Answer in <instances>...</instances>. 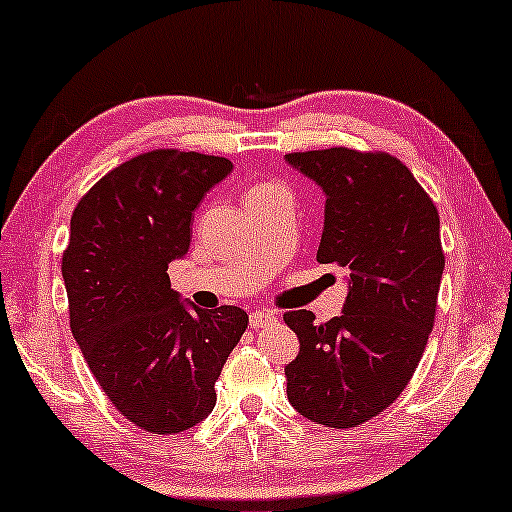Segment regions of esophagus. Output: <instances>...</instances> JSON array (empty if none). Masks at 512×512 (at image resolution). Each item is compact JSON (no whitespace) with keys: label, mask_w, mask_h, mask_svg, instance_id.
Here are the masks:
<instances>
[{"label":"esophagus","mask_w":512,"mask_h":512,"mask_svg":"<svg viewBox=\"0 0 512 512\" xmlns=\"http://www.w3.org/2000/svg\"><path fill=\"white\" fill-rule=\"evenodd\" d=\"M275 322H277V315L272 313V310H254V313L249 315L251 329H265Z\"/></svg>","instance_id":"1"}]
</instances>
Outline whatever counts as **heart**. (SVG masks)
Masks as SVG:
<instances>
[{
  "mask_svg": "<svg viewBox=\"0 0 512 512\" xmlns=\"http://www.w3.org/2000/svg\"><path fill=\"white\" fill-rule=\"evenodd\" d=\"M275 188H277V185L261 183V185H256V188H251V192H254V195H256V192H268V190H275ZM251 192H249V195H251Z\"/></svg>",
  "mask_w": 512,
  "mask_h": 512,
  "instance_id": "b5f03b06",
  "label": "heart"
}]
</instances>
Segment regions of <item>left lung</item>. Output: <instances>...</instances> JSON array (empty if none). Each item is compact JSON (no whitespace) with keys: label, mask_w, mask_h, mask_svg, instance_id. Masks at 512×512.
I'll list each match as a JSON object with an SVG mask.
<instances>
[{"label":"left lung","mask_w":512,"mask_h":512,"mask_svg":"<svg viewBox=\"0 0 512 512\" xmlns=\"http://www.w3.org/2000/svg\"><path fill=\"white\" fill-rule=\"evenodd\" d=\"M287 162L327 195L317 261L350 270L341 317L284 313L301 341L284 369L287 397L308 421L355 428L400 397L426 350L444 270L440 216L388 152L336 145Z\"/></svg>","instance_id":"1"}]
</instances>
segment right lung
<instances>
[{"mask_svg":"<svg viewBox=\"0 0 512 512\" xmlns=\"http://www.w3.org/2000/svg\"><path fill=\"white\" fill-rule=\"evenodd\" d=\"M230 171V159L202 152H141L72 211L63 251L72 336L115 409L148 433H183L211 414L249 324L235 305L188 310L167 275L190 247L192 211Z\"/></svg>","mask_w":512,"mask_h":512,"instance_id":"right-lung-1","label":"right lung"}]
</instances>
